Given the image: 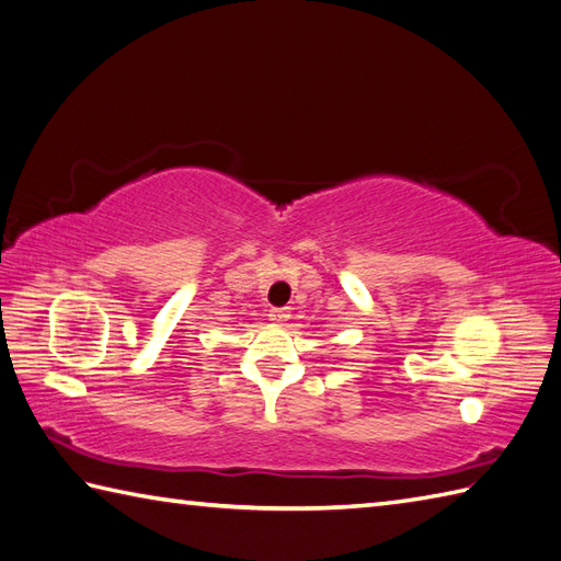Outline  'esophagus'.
Segmentation results:
<instances>
[{
  "label": "esophagus",
  "mask_w": 561,
  "mask_h": 561,
  "mask_svg": "<svg viewBox=\"0 0 561 561\" xmlns=\"http://www.w3.org/2000/svg\"><path fill=\"white\" fill-rule=\"evenodd\" d=\"M291 318V311H289V308H272V311H270V320H272V323H287V320Z\"/></svg>",
  "instance_id": "esophagus-1"
}]
</instances>
